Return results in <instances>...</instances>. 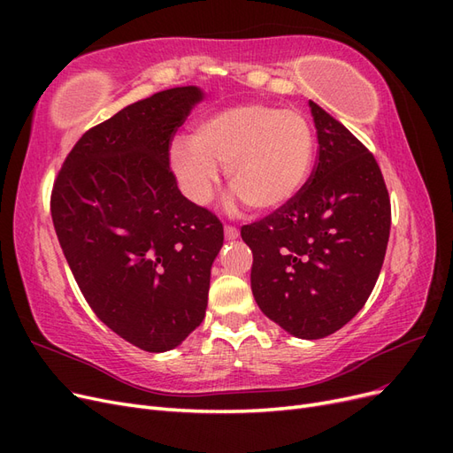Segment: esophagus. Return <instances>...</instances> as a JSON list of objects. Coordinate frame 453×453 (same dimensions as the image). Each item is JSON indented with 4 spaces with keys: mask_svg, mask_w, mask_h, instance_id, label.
<instances>
[{
    "mask_svg": "<svg viewBox=\"0 0 453 453\" xmlns=\"http://www.w3.org/2000/svg\"><path fill=\"white\" fill-rule=\"evenodd\" d=\"M225 236H226V240H236L240 236V230L236 226L226 225L225 226Z\"/></svg>",
    "mask_w": 453,
    "mask_h": 453,
    "instance_id": "1",
    "label": "esophagus"
}]
</instances>
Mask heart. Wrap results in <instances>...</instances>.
<instances>
[{
  "label": "heart",
  "instance_id": "obj_1",
  "mask_svg": "<svg viewBox=\"0 0 453 453\" xmlns=\"http://www.w3.org/2000/svg\"><path fill=\"white\" fill-rule=\"evenodd\" d=\"M185 195L208 203L225 168L226 183L248 208L272 211L289 202L311 170L313 132L295 109L240 104L203 117L190 140L170 150Z\"/></svg>",
  "mask_w": 453,
  "mask_h": 453
}]
</instances>
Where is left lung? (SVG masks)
Listing matches in <instances>:
<instances>
[{"instance_id":"left-lung-1","label":"left lung","mask_w":453,"mask_h":453,"mask_svg":"<svg viewBox=\"0 0 453 453\" xmlns=\"http://www.w3.org/2000/svg\"><path fill=\"white\" fill-rule=\"evenodd\" d=\"M318 160L306 185L273 213L242 226L253 253L258 308L296 338L318 340L351 321L386 257L391 202L374 155L310 102Z\"/></svg>"}]
</instances>
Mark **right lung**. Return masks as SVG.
Returning a JSON list of instances; mask_svg holds the SVG:
<instances>
[{
    "mask_svg": "<svg viewBox=\"0 0 453 453\" xmlns=\"http://www.w3.org/2000/svg\"><path fill=\"white\" fill-rule=\"evenodd\" d=\"M203 98L177 87L81 135L50 195L54 230L81 293L113 333L143 351L173 349L202 323L223 223L187 200L170 145Z\"/></svg>",
    "mask_w": 453,
    "mask_h": 453,
    "instance_id": "add662e5",
    "label": "right lung"
}]
</instances>
